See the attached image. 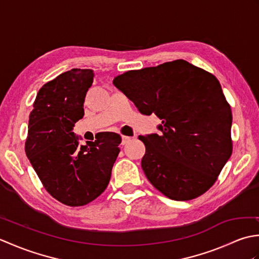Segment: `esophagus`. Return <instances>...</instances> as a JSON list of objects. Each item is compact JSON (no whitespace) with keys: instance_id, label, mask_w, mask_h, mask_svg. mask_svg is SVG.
Instances as JSON below:
<instances>
[{"instance_id":"esophagus-1","label":"esophagus","mask_w":259,"mask_h":259,"mask_svg":"<svg viewBox=\"0 0 259 259\" xmlns=\"http://www.w3.org/2000/svg\"><path fill=\"white\" fill-rule=\"evenodd\" d=\"M131 140L130 137H126V136H122V141H121V145H126L128 142Z\"/></svg>"}]
</instances>
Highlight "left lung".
<instances>
[{
    "label": "left lung",
    "mask_w": 259,
    "mask_h": 259,
    "mask_svg": "<svg viewBox=\"0 0 259 259\" xmlns=\"http://www.w3.org/2000/svg\"><path fill=\"white\" fill-rule=\"evenodd\" d=\"M113 84L142 114L161 120L159 135L139 136L141 167L156 189L190 200L210 188L232 156V110L216 76L185 60L133 70Z\"/></svg>",
    "instance_id": "1"
}]
</instances>
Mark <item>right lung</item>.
<instances>
[{
	"label": "right lung",
	"instance_id": "obj_1",
	"mask_svg": "<svg viewBox=\"0 0 259 259\" xmlns=\"http://www.w3.org/2000/svg\"><path fill=\"white\" fill-rule=\"evenodd\" d=\"M93 76L90 69H72L47 82L29 119L26 156L49 194L71 207L87 205L106 190L120 151L118 134L100 133L80 146L72 133L84 115Z\"/></svg>",
	"mask_w": 259,
	"mask_h": 259
}]
</instances>
